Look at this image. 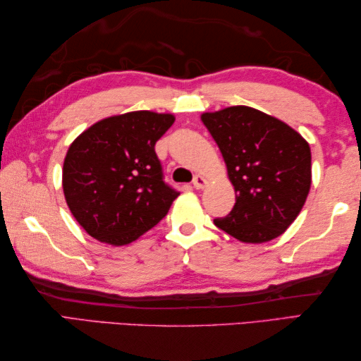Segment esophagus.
I'll list each match as a JSON object with an SVG mask.
<instances>
[{
	"label": "esophagus",
	"instance_id": "1",
	"mask_svg": "<svg viewBox=\"0 0 361 361\" xmlns=\"http://www.w3.org/2000/svg\"><path fill=\"white\" fill-rule=\"evenodd\" d=\"M206 186H208V180H206L204 176H202V175L194 176V188L195 189H204Z\"/></svg>",
	"mask_w": 361,
	"mask_h": 361
}]
</instances>
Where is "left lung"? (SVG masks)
Listing matches in <instances>:
<instances>
[{
  "instance_id": "left-lung-1",
  "label": "left lung",
  "mask_w": 361,
  "mask_h": 361,
  "mask_svg": "<svg viewBox=\"0 0 361 361\" xmlns=\"http://www.w3.org/2000/svg\"><path fill=\"white\" fill-rule=\"evenodd\" d=\"M235 190L233 211L214 225L243 243L286 233L312 185L309 142L281 119L247 105L202 114Z\"/></svg>"
}]
</instances>
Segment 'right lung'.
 Masks as SVG:
<instances>
[{
	"instance_id": "right-lung-1",
	"label": "right lung",
	"mask_w": 361,
	"mask_h": 361,
	"mask_svg": "<svg viewBox=\"0 0 361 361\" xmlns=\"http://www.w3.org/2000/svg\"><path fill=\"white\" fill-rule=\"evenodd\" d=\"M173 122L171 113L130 111L97 121L71 142L65 200L96 240L122 247L166 217L180 194L163 181L155 144Z\"/></svg>"
}]
</instances>
